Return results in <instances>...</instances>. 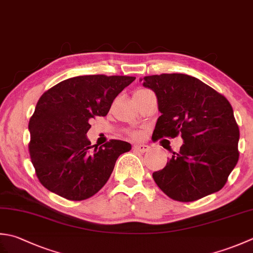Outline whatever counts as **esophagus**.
Segmentation results:
<instances>
[{
	"mask_svg": "<svg viewBox=\"0 0 253 253\" xmlns=\"http://www.w3.org/2000/svg\"><path fill=\"white\" fill-rule=\"evenodd\" d=\"M133 149L140 151V152H146L150 149V147L147 145H135L133 146Z\"/></svg>",
	"mask_w": 253,
	"mask_h": 253,
	"instance_id": "1",
	"label": "esophagus"
}]
</instances>
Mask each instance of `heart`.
Segmentation results:
<instances>
[{"label":"heart","mask_w":253,"mask_h":253,"mask_svg":"<svg viewBox=\"0 0 253 253\" xmlns=\"http://www.w3.org/2000/svg\"><path fill=\"white\" fill-rule=\"evenodd\" d=\"M146 92H149V91H147V90H138V91L135 92V94H133V95H138V94H142V93H146ZM131 136L133 138H138V137H139V133H138V132H132Z\"/></svg>","instance_id":"1"}]
</instances>
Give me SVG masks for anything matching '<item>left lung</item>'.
I'll list each match as a JSON object with an SVG mask.
<instances>
[{"mask_svg":"<svg viewBox=\"0 0 253 253\" xmlns=\"http://www.w3.org/2000/svg\"><path fill=\"white\" fill-rule=\"evenodd\" d=\"M161 113L152 139L181 135L183 145L152 177L172 200L193 202L218 192L239 159V127L228 100L199 79L163 73L140 79Z\"/></svg>","mask_w":253,"mask_h":253,"instance_id":"8db88e82","label":"left lung"}]
</instances>
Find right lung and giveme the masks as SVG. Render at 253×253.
<instances>
[{
	"mask_svg": "<svg viewBox=\"0 0 253 253\" xmlns=\"http://www.w3.org/2000/svg\"><path fill=\"white\" fill-rule=\"evenodd\" d=\"M135 79L74 77L41 96L28 124V149L38 180L47 190L67 200L83 201L105 185L117 158L131 145L111 140L92 149L86 132L92 118L106 116L115 97Z\"/></svg>",
	"mask_w": 253,
	"mask_h": 253,
	"instance_id": "1",
	"label": "right lung"
}]
</instances>
